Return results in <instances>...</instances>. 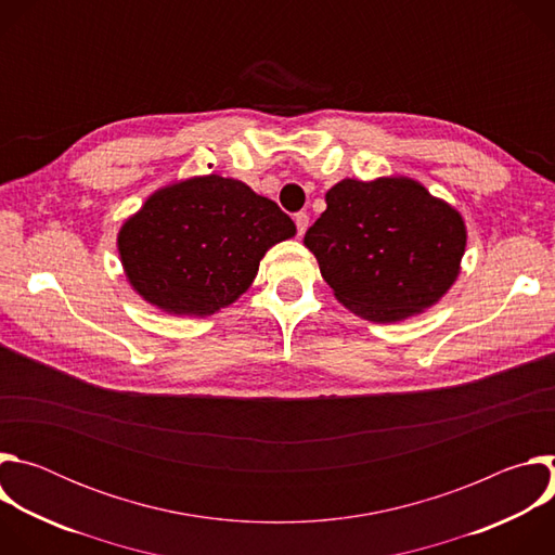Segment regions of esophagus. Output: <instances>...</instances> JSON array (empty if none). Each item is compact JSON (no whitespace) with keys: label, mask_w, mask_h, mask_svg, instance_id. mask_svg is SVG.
<instances>
[{"label":"esophagus","mask_w":555,"mask_h":555,"mask_svg":"<svg viewBox=\"0 0 555 555\" xmlns=\"http://www.w3.org/2000/svg\"><path fill=\"white\" fill-rule=\"evenodd\" d=\"M294 223H296L298 234L302 236L305 230H307V225H309V215H307V212H296V215H294Z\"/></svg>","instance_id":"esophagus-1"}]
</instances>
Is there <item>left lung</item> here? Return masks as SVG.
<instances>
[{
    "instance_id": "left-lung-1",
    "label": "left lung",
    "mask_w": 555,
    "mask_h": 555,
    "mask_svg": "<svg viewBox=\"0 0 555 555\" xmlns=\"http://www.w3.org/2000/svg\"><path fill=\"white\" fill-rule=\"evenodd\" d=\"M305 232L334 296L373 323H398L433 307L456 281L465 221L417 180H343Z\"/></svg>"
}]
</instances>
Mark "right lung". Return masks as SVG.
<instances>
[{"mask_svg":"<svg viewBox=\"0 0 555 555\" xmlns=\"http://www.w3.org/2000/svg\"><path fill=\"white\" fill-rule=\"evenodd\" d=\"M294 221L248 184L202 176L146 197L118 232L129 285L176 315H210L240 298Z\"/></svg>","mask_w":555,"mask_h":555,"instance_id":"1","label":"right lung"}]
</instances>
